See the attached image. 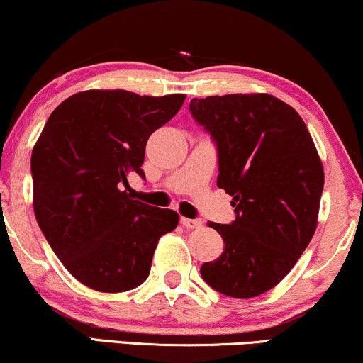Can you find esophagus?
Masks as SVG:
<instances>
[{
  "instance_id": "esophagus-1",
  "label": "esophagus",
  "mask_w": 363,
  "mask_h": 363,
  "mask_svg": "<svg viewBox=\"0 0 363 363\" xmlns=\"http://www.w3.org/2000/svg\"><path fill=\"white\" fill-rule=\"evenodd\" d=\"M181 223L187 230L201 228V226H203V221H201V220H191V218H181Z\"/></svg>"
}]
</instances>
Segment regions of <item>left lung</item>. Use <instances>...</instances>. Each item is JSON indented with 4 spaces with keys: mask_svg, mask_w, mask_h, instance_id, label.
I'll list each match as a JSON object with an SVG mask.
<instances>
[{
    "mask_svg": "<svg viewBox=\"0 0 363 363\" xmlns=\"http://www.w3.org/2000/svg\"><path fill=\"white\" fill-rule=\"evenodd\" d=\"M189 111L215 143L216 184L235 208L230 225L208 223L225 250L201 265V277L230 298H255L277 286L311 242L321 160L303 118L270 94L194 98Z\"/></svg>",
    "mask_w": 363,
    "mask_h": 363,
    "instance_id": "obj_1",
    "label": "left lung"
}]
</instances>
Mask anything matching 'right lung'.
Segmentation results:
<instances>
[{"label": "right lung", "instance_id": "obj_1", "mask_svg": "<svg viewBox=\"0 0 363 363\" xmlns=\"http://www.w3.org/2000/svg\"><path fill=\"white\" fill-rule=\"evenodd\" d=\"M184 94L84 91L52 111L32 152L33 209L43 237L77 281L101 292L138 287L150 274L172 209L132 199L128 174L142 170L147 140Z\"/></svg>", "mask_w": 363, "mask_h": 363}]
</instances>
